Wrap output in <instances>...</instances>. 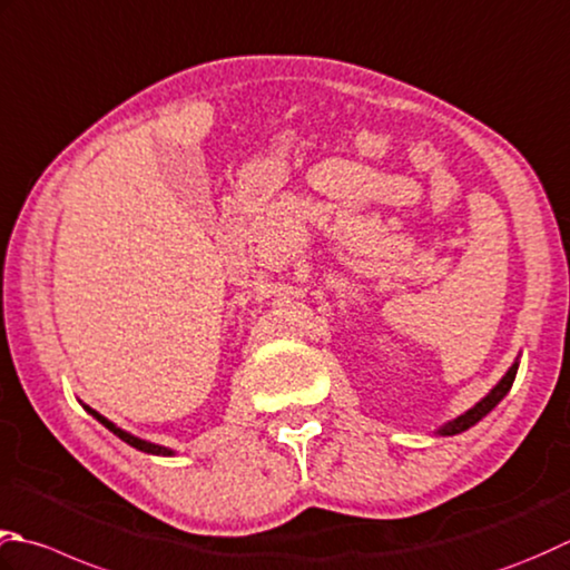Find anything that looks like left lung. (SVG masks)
<instances>
[{
    "label": "left lung",
    "instance_id": "8db88e82",
    "mask_svg": "<svg viewBox=\"0 0 570 570\" xmlns=\"http://www.w3.org/2000/svg\"><path fill=\"white\" fill-rule=\"evenodd\" d=\"M517 371H519V358L514 361V365L509 367L507 371V375L501 377V381L489 390V393L479 400V403L474 405V407H470L464 412V415H460V417H454V420H450V422H444V425L438 430V434H442V438H452V434H460V432H464V430H470V428H474L479 420L482 417H487L489 412H492L501 400L507 397V393L511 390V385H514V377H517Z\"/></svg>",
    "mask_w": 570,
    "mask_h": 570
}]
</instances>
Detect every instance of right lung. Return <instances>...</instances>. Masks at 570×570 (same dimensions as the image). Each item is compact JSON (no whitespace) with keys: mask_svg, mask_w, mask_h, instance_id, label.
<instances>
[{"mask_svg":"<svg viewBox=\"0 0 570 570\" xmlns=\"http://www.w3.org/2000/svg\"><path fill=\"white\" fill-rule=\"evenodd\" d=\"M86 410H88V415H94V417L100 422V425L108 428L110 432L116 434V438H120L122 442L130 444V448H136V450L145 452V454H160V456H173V454H175L173 450L163 448V444H155V442H148V440H140V438H136V434H130V432H126V430H120V428H118V425H114V422H110L108 417H104V415H100V412L91 410L88 405H86Z\"/></svg>","mask_w":570,"mask_h":570,"instance_id":"1","label":"right lung"}]
</instances>
